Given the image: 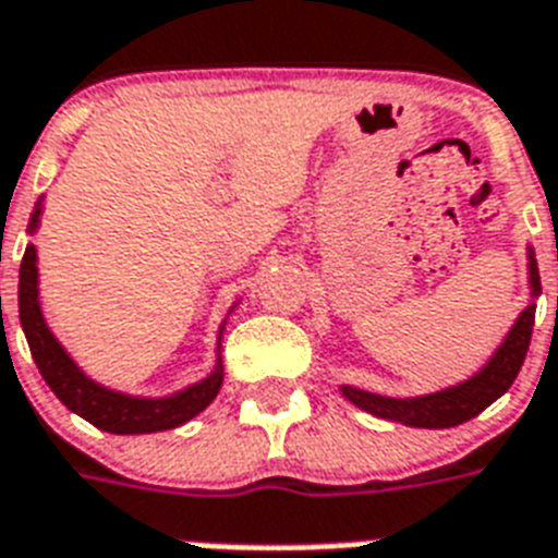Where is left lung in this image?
Wrapping results in <instances>:
<instances>
[{
	"label": "left lung",
	"mask_w": 558,
	"mask_h": 558,
	"mask_svg": "<svg viewBox=\"0 0 558 558\" xmlns=\"http://www.w3.org/2000/svg\"><path fill=\"white\" fill-rule=\"evenodd\" d=\"M526 282H530L526 308L518 314L504 343L492 352L489 361L474 375L451 384V387H442V390L422 392V396H399V399L340 384L343 399L378 418L399 422V425L408 427H427V430L463 425L477 413H483L492 401H498L512 387L515 375L521 373V364H524L526 349H530V338H533L535 300L542 296V279H538V265H535V250L530 244H526Z\"/></svg>",
	"instance_id": "8db88e82"
}]
</instances>
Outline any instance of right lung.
<instances>
[{
  "instance_id": "add662e5",
  "label": "right lung",
  "mask_w": 558,
  "mask_h": 558,
  "mask_svg": "<svg viewBox=\"0 0 558 558\" xmlns=\"http://www.w3.org/2000/svg\"><path fill=\"white\" fill-rule=\"evenodd\" d=\"M43 218V197L37 201L28 220V239L37 235ZM2 302V300H0ZM235 300L227 311V317L218 328L215 340V364L201 381L185 384L183 390L168 392V396H133V392L113 390L107 384L95 381L75 357L69 355L66 347L54 338L49 319L43 314L40 302V267H37V247L32 241L25 244L23 265H20V323H23L25 340L32 349V357L51 392L66 404L72 413L86 418L89 425L101 427L107 434H157L171 427L185 425L189 418L209 408L223 384V364H220V343L223 331L230 323L232 311L239 308Z\"/></svg>"
}]
</instances>
